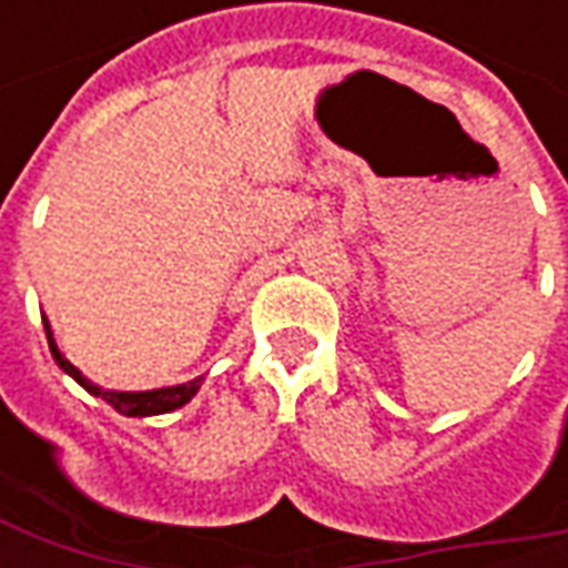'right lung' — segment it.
Returning a JSON list of instances; mask_svg holds the SVG:
<instances>
[{"label": "right lung", "instance_id": "obj_1", "mask_svg": "<svg viewBox=\"0 0 568 568\" xmlns=\"http://www.w3.org/2000/svg\"><path fill=\"white\" fill-rule=\"evenodd\" d=\"M44 320V316H42ZM44 334H48V346H51V356L60 368L67 371L69 377H75V381L88 389L91 395H100L103 402L115 407L118 414H124V417H151V414H170L175 407L187 405L200 389V381L182 383V386H166V389H151V393H109V389H100V386H93L91 381H84L81 377V371L69 362L54 344V334H51V325L44 320Z\"/></svg>", "mask_w": 568, "mask_h": 568}]
</instances>
